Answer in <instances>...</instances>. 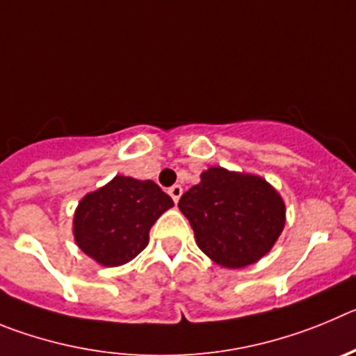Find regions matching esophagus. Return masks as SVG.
<instances>
[{
    "label": "esophagus",
    "instance_id": "1",
    "mask_svg": "<svg viewBox=\"0 0 356 356\" xmlns=\"http://www.w3.org/2000/svg\"><path fill=\"white\" fill-rule=\"evenodd\" d=\"M168 195H170L172 198H174V202L175 204H177L179 202V198H181V195H182V188L179 184H174L170 188V190H168Z\"/></svg>",
    "mask_w": 356,
    "mask_h": 356
}]
</instances>
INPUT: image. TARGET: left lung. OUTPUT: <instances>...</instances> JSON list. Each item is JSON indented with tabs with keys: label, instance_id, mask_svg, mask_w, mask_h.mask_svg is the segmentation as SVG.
Listing matches in <instances>:
<instances>
[{
	"label": "left lung",
	"instance_id": "8db88e82",
	"mask_svg": "<svg viewBox=\"0 0 356 356\" xmlns=\"http://www.w3.org/2000/svg\"><path fill=\"white\" fill-rule=\"evenodd\" d=\"M179 209L190 220L198 248L230 270L264 257L286 225V204L270 182L220 166L202 172Z\"/></svg>",
	"mask_w": 356,
	"mask_h": 356
}]
</instances>
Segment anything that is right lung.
I'll return each mask as SVG.
<instances>
[{"label":"right lung","instance_id":"add662e5","mask_svg":"<svg viewBox=\"0 0 356 356\" xmlns=\"http://www.w3.org/2000/svg\"><path fill=\"white\" fill-rule=\"evenodd\" d=\"M172 206L156 182L117 175L79 202L76 245L101 266L126 264L149 245L150 227Z\"/></svg>","mask_w":356,"mask_h":356}]
</instances>
